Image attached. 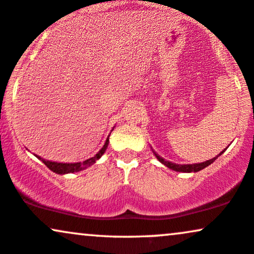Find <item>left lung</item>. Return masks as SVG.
<instances>
[{
	"mask_svg": "<svg viewBox=\"0 0 254 254\" xmlns=\"http://www.w3.org/2000/svg\"><path fill=\"white\" fill-rule=\"evenodd\" d=\"M222 152H221V153H222ZM221 153H220V154H221ZM154 154H156L157 159L159 160L160 163H163L164 165L168 166L169 169H172V170H175V171H180V172H197V171H199V170H203L204 168H207L208 165H210L211 163L215 162L216 158L220 156V154H219V156L215 157V158H213V159H209V160H207V162H203V163L189 164V165H180V164H175V163L169 162V160H165V159H164V158H162L160 156H158L156 152H154Z\"/></svg>",
	"mask_w": 254,
	"mask_h": 254,
	"instance_id": "obj_1",
	"label": "left lung"
}]
</instances>
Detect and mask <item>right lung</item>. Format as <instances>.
<instances>
[{
  "label": "right lung",
  "instance_id": "add662e5",
  "mask_svg": "<svg viewBox=\"0 0 254 254\" xmlns=\"http://www.w3.org/2000/svg\"><path fill=\"white\" fill-rule=\"evenodd\" d=\"M108 142H109V136L108 139H107L106 144L103 145V147L101 148L100 152L96 154V156H94L90 159L85 160V162L83 163H56V162H49V160H45L43 158L38 157L39 159L43 162L45 165L49 168L51 171L56 172V174H59V175H64V174H70V172H77V171H80V170L88 168V166H90L96 162L97 159H100L101 157H102V154L106 152V148L107 146H108Z\"/></svg>",
  "mask_w": 254,
  "mask_h": 254
}]
</instances>
